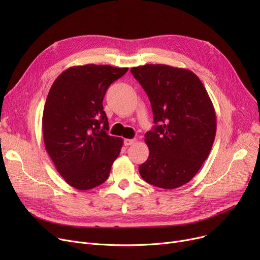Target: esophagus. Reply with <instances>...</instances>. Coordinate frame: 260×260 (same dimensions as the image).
<instances>
[{
	"label": "esophagus",
	"instance_id": "34e87169",
	"mask_svg": "<svg viewBox=\"0 0 260 260\" xmlns=\"http://www.w3.org/2000/svg\"><path fill=\"white\" fill-rule=\"evenodd\" d=\"M136 142V139H124V145L125 146H128V145H132Z\"/></svg>",
	"mask_w": 260,
	"mask_h": 260
}]
</instances>
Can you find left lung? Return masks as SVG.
Here are the masks:
<instances>
[{
	"mask_svg": "<svg viewBox=\"0 0 260 260\" xmlns=\"http://www.w3.org/2000/svg\"><path fill=\"white\" fill-rule=\"evenodd\" d=\"M151 101L155 127L145 134L143 180L157 187H179L198 173L216 136V114L200 79L185 68L166 64L133 67Z\"/></svg>",
	"mask_w": 260,
	"mask_h": 260,
	"instance_id": "left-lung-1",
	"label": "left lung"
}]
</instances>
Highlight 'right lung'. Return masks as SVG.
<instances>
[{"label":"right lung","mask_w":260,"mask_h":260,"mask_svg":"<svg viewBox=\"0 0 260 260\" xmlns=\"http://www.w3.org/2000/svg\"><path fill=\"white\" fill-rule=\"evenodd\" d=\"M127 67L86 64L64 71L44 105L45 149L71 186L87 190L102 184L121 152L122 138L109 136L103 98Z\"/></svg>","instance_id":"right-lung-1"}]
</instances>
